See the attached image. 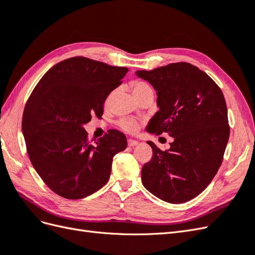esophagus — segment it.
<instances>
[{
  "label": "esophagus",
  "mask_w": 255,
  "mask_h": 255,
  "mask_svg": "<svg viewBox=\"0 0 255 255\" xmlns=\"http://www.w3.org/2000/svg\"><path fill=\"white\" fill-rule=\"evenodd\" d=\"M128 146H135V145L138 144V141L134 140V139H128Z\"/></svg>",
  "instance_id": "esophagus-1"
}]
</instances>
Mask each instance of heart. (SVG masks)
Here are the masks:
<instances>
[{
    "label": "heart",
    "instance_id": "obj_1",
    "mask_svg": "<svg viewBox=\"0 0 255 255\" xmlns=\"http://www.w3.org/2000/svg\"><path fill=\"white\" fill-rule=\"evenodd\" d=\"M132 88H133V94H134L135 97L141 96L143 94H146V92H153L150 85H148L144 82H141V81L134 82L132 84ZM114 95H115V91H113L112 94L109 97H107V102L111 101V99L113 98ZM120 126L123 129L128 130V132H129V133L135 132V130L138 128L137 123L135 121H132V120H122L120 122Z\"/></svg>",
    "mask_w": 255,
    "mask_h": 255
}]
</instances>
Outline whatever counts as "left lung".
Instances as JSON below:
<instances>
[{"instance_id": "8db88e82", "label": "left lung", "mask_w": 255, "mask_h": 255, "mask_svg": "<svg viewBox=\"0 0 255 255\" xmlns=\"http://www.w3.org/2000/svg\"><path fill=\"white\" fill-rule=\"evenodd\" d=\"M156 90L159 111L146 130L173 137L161 151L152 141L150 161L141 182L151 194L169 203H184L208 186L222 163L230 136L225 97L210 76L188 63L136 71Z\"/></svg>"}]
</instances>
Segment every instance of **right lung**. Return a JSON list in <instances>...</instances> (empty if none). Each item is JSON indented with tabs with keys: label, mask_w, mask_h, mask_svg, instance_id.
<instances>
[{
	"label": "right lung",
	"mask_w": 255,
	"mask_h": 255,
	"mask_svg": "<svg viewBox=\"0 0 255 255\" xmlns=\"http://www.w3.org/2000/svg\"><path fill=\"white\" fill-rule=\"evenodd\" d=\"M128 69L86 57H71L53 66L29 96L22 132L32 165L48 187L66 199H82L110 179L113 157L127 148L117 129L87 139L84 126L101 117L111 92Z\"/></svg>",
	"instance_id": "1"
}]
</instances>
